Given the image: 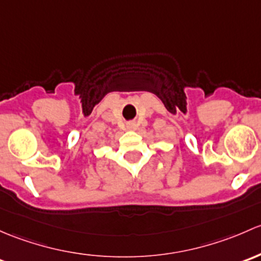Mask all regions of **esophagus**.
I'll return each instance as SVG.
<instances>
[{
  "label": "esophagus",
  "mask_w": 261,
  "mask_h": 261,
  "mask_svg": "<svg viewBox=\"0 0 261 261\" xmlns=\"http://www.w3.org/2000/svg\"><path fill=\"white\" fill-rule=\"evenodd\" d=\"M134 128H136V125H134L133 123H129V124H128V129H134Z\"/></svg>",
  "instance_id": "obj_1"
}]
</instances>
